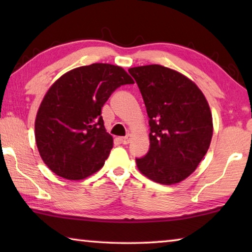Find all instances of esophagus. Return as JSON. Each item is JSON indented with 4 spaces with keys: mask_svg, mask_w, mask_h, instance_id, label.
Segmentation results:
<instances>
[{
    "mask_svg": "<svg viewBox=\"0 0 252 252\" xmlns=\"http://www.w3.org/2000/svg\"><path fill=\"white\" fill-rule=\"evenodd\" d=\"M120 141H121V143H123V144H127V143H130V141H131V135L121 136V138H120Z\"/></svg>",
    "mask_w": 252,
    "mask_h": 252,
    "instance_id": "34e87169",
    "label": "esophagus"
}]
</instances>
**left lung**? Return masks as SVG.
Returning a JSON list of instances; mask_svg holds the SVG:
<instances>
[{"label": "left lung", "instance_id": "8db88e82", "mask_svg": "<svg viewBox=\"0 0 252 252\" xmlns=\"http://www.w3.org/2000/svg\"><path fill=\"white\" fill-rule=\"evenodd\" d=\"M146 104L150 148L135 158L144 176L162 185L185 180L206 156L212 138V116L192 81L159 64L129 69Z\"/></svg>", "mask_w": 252, "mask_h": 252}]
</instances>
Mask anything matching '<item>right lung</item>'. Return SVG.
<instances>
[{"label":"right lung","instance_id":"1","mask_svg":"<svg viewBox=\"0 0 252 252\" xmlns=\"http://www.w3.org/2000/svg\"><path fill=\"white\" fill-rule=\"evenodd\" d=\"M132 83L122 67L93 63L69 71L50 88L35 119L36 146L49 169L80 180L103 167L113 139L101 109L118 88Z\"/></svg>","mask_w":252,"mask_h":252}]
</instances>
